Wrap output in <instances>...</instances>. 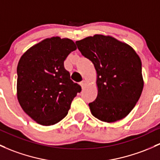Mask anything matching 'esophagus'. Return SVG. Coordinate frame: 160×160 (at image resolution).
I'll return each mask as SVG.
<instances>
[{
    "mask_svg": "<svg viewBox=\"0 0 160 160\" xmlns=\"http://www.w3.org/2000/svg\"><path fill=\"white\" fill-rule=\"evenodd\" d=\"M80 85H81V86H82V88H85L87 85V82H85V80L82 81V82H80Z\"/></svg>",
    "mask_w": 160,
    "mask_h": 160,
    "instance_id": "34e87169",
    "label": "esophagus"
}]
</instances>
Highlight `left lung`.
Masks as SVG:
<instances>
[{
	"label": "left lung",
	"instance_id": "obj_1",
	"mask_svg": "<svg viewBox=\"0 0 160 160\" xmlns=\"http://www.w3.org/2000/svg\"><path fill=\"white\" fill-rule=\"evenodd\" d=\"M75 43L97 72L98 96L88 104L92 115L107 123L124 118L143 88L140 56L130 45L111 36L95 34Z\"/></svg>",
	"mask_w": 160,
	"mask_h": 160
}]
</instances>
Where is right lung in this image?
<instances>
[{
    "label": "right lung",
    "instance_id": "add662e5",
    "mask_svg": "<svg viewBox=\"0 0 160 160\" xmlns=\"http://www.w3.org/2000/svg\"><path fill=\"white\" fill-rule=\"evenodd\" d=\"M76 49L72 39L53 37L31 46L19 60L18 100L23 111L39 124L50 126L62 121L82 91L64 68L67 56Z\"/></svg>",
    "mask_w": 160,
    "mask_h": 160
}]
</instances>
